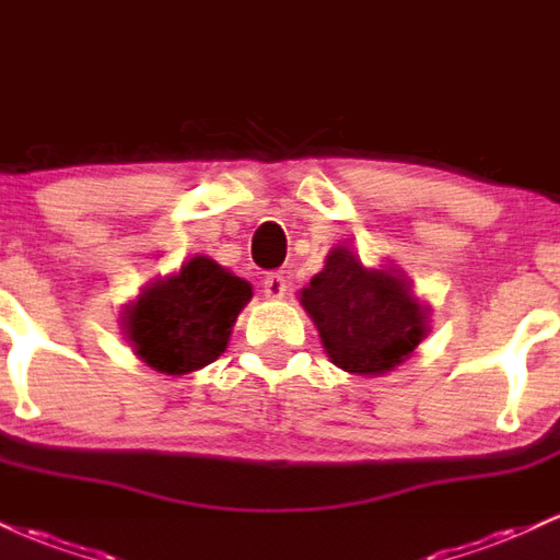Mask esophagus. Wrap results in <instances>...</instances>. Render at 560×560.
<instances>
[{
  "mask_svg": "<svg viewBox=\"0 0 560 560\" xmlns=\"http://www.w3.org/2000/svg\"><path fill=\"white\" fill-rule=\"evenodd\" d=\"M261 291H265L267 299H282V295H285V291H288V282L280 272H272V275H267L265 280H261Z\"/></svg>",
  "mask_w": 560,
  "mask_h": 560,
  "instance_id": "esophagus-1",
  "label": "esophagus"
}]
</instances>
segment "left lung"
Here are the masks:
<instances>
[{"instance_id":"left-lung-1","label":"left lung","mask_w":560,"mask_h":560,"mask_svg":"<svg viewBox=\"0 0 560 560\" xmlns=\"http://www.w3.org/2000/svg\"><path fill=\"white\" fill-rule=\"evenodd\" d=\"M327 359L343 372L380 377L427 338V306L396 269H370L351 248L327 254L325 269L299 293Z\"/></svg>"}]
</instances>
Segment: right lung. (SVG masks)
<instances>
[{"mask_svg": "<svg viewBox=\"0 0 560 560\" xmlns=\"http://www.w3.org/2000/svg\"><path fill=\"white\" fill-rule=\"evenodd\" d=\"M252 285L209 256H194L177 275L154 278L122 312V335L143 364L162 374L196 372L225 353Z\"/></svg>", "mask_w": 560, "mask_h": 560, "instance_id": "add662e5", "label": "right lung"}]
</instances>
